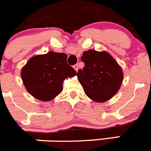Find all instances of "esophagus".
<instances>
[{"label":"esophagus","instance_id":"obj_1","mask_svg":"<svg viewBox=\"0 0 151 151\" xmlns=\"http://www.w3.org/2000/svg\"><path fill=\"white\" fill-rule=\"evenodd\" d=\"M73 68H74V69L76 70V71L78 70V64H76V65H74Z\"/></svg>","mask_w":151,"mask_h":151}]
</instances>
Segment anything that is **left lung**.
Listing matches in <instances>:
<instances>
[{"label": "left lung", "instance_id": "1", "mask_svg": "<svg viewBox=\"0 0 151 151\" xmlns=\"http://www.w3.org/2000/svg\"><path fill=\"white\" fill-rule=\"evenodd\" d=\"M83 70L78 71V79L85 94L92 101L102 103L111 99L123 82V73L115 59L106 51L89 50L83 53Z\"/></svg>", "mask_w": 151, "mask_h": 151}]
</instances>
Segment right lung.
Returning <instances> with one entry per match:
<instances>
[{
  "instance_id": "right-lung-1",
  "label": "right lung",
  "mask_w": 151,
  "mask_h": 151,
  "mask_svg": "<svg viewBox=\"0 0 151 151\" xmlns=\"http://www.w3.org/2000/svg\"><path fill=\"white\" fill-rule=\"evenodd\" d=\"M67 58L65 53L53 51L31 58L21 71L27 91L42 101H51L57 96L63 89L65 79L77 75L67 63Z\"/></svg>"
}]
</instances>
